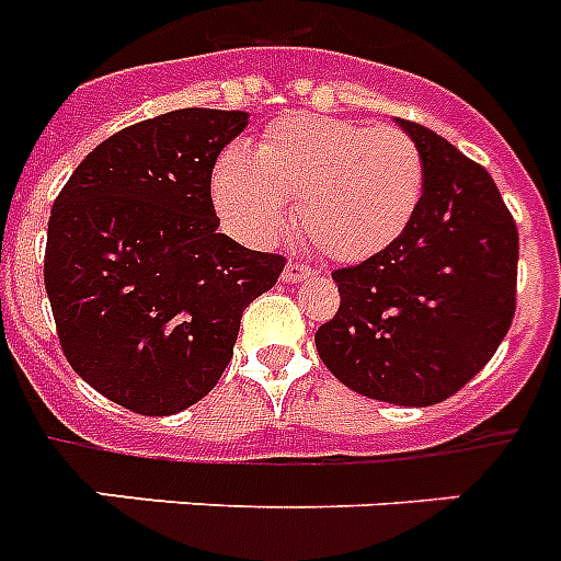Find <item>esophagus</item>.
Here are the masks:
<instances>
[{"instance_id":"34e87169","label":"esophagus","mask_w":561,"mask_h":561,"mask_svg":"<svg viewBox=\"0 0 561 561\" xmlns=\"http://www.w3.org/2000/svg\"><path fill=\"white\" fill-rule=\"evenodd\" d=\"M313 271L308 265H302V262H288L285 265V271H282V282H288V285H294V282H305L311 279Z\"/></svg>"}]
</instances>
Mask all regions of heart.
Here are the masks:
<instances>
[{
    "label": "heart",
    "mask_w": 561,
    "mask_h": 561,
    "mask_svg": "<svg viewBox=\"0 0 561 561\" xmlns=\"http://www.w3.org/2000/svg\"><path fill=\"white\" fill-rule=\"evenodd\" d=\"M213 204L250 244L276 239L285 204L299 233L336 262H363L407 233L423 198V158L407 131L320 115L282 117L253 152L216 161Z\"/></svg>",
    "instance_id": "heart-1"
}]
</instances>
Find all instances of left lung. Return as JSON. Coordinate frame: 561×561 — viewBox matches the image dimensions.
<instances>
[{
	"instance_id": "1",
	"label": "left lung",
	"mask_w": 561,
	"mask_h": 561,
	"mask_svg": "<svg viewBox=\"0 0 561 561\" xmlns=\"http://www.w3.org/2000/svg\"><path fill=\"white\" fill-rule=\"evenodd\" d=\"M398 126L421 149V207L383 253L334 271L340 311L313 340L357 394L432 407L470 383L510 331L518 230L484 167L421 123Z\"/></svg>"
}]
</instances>
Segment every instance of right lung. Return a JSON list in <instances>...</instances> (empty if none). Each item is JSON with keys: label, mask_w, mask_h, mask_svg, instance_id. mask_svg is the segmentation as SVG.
Listing matches in <instances>:
<instances>
[{"label": "right lung", "mask_w": 561, "mask_h": 561, "mask_svg": "<svg viewBox=\"0 0 561 561\" xmlns=\"http://www.w3.org/2000/svg\"><path fill=\"white\" fill-rule=\"evenodd\" d=\"M248 112L178 108L83 158L54 202L45 290L62 354L103 398L175 414L213 391L241 313L285 259L218 233L209 178Z\"/></svg>", "instance_id": "obj_1"}]
</instances>
